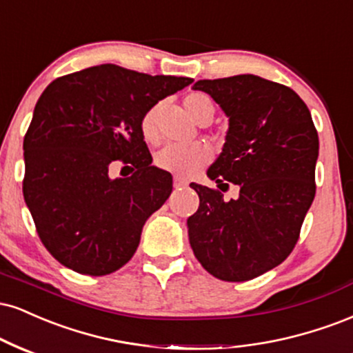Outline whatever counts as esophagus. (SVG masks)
Wrapping results in <instances>:
<instances>
[{"instance_id":"1","label":"esophagus","mask_w":353,"mask_h":353,"mask_svg":"<svg viewBox=\"0 0 353 353\" xmlns=\"http://www.w3.org/2000/svg\"><path fill=\"white\" fill-rule=\"evenodd\" d=\"M184 185H188V181L182 179V177H179V176L174 177V188L179 189V188H184Z\"/></svg>"}]
</instances>
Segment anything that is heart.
<instances>
[{
	"mask_svg": "<svg viewBox=\"0 0 353 353\" xmlns=\"http://www.w3.org/2000/svg\"><path fill=\"white\" fill-rule=\"evenodd\" d=\"M185 112L189 117L199 123V125H209L215 114V105L209 97L203 93H190L184 100ZM161 105H154L143 114L139 123L143 139L150 144H158L161 139L158 118ZM210 148L203 143H194L188 146H177V144H168L163 150L156 152L154 163L159 169L179 176L182 179L192 177L202 165L210 161Z\"/></svg>",
	"mask_w": 353,
	"mask_h": 353,
	"instance_id": "1",
	"label": "heart"
}]
</instances>
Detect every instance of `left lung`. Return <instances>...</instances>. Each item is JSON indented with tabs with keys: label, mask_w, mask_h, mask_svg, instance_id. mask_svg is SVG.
<instances>
[{
	"label": "left lung",
	"mask_w": 353,
	"mask_h": 353,
	"mask_svg": "<svg viewBox=\"0 0 353 353\" xmlns=\"http://www.w3.org/2000/svg\"><path fill=\"white\" fill-rule=\"evenodd\" d=\"M228 118L223 150L207 176L236 199L192 182L199 210L188 219L199 263L222 281H248L290 256L316 195L319 138L290 87L258 75L199 80Z\"/></svg>",
	"instance_id": "left-lung-1"
}]
</instances>
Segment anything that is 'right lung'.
<instances>
[{"label":"right lung","mask_w":353,"mask_h":353,"mask_svg":"<svg viewBox=\"0 0 353 353\" xmlns=\"http://www.w3.org/2000/svg\"><path fill=\"white\" fill-rule=\"evenodd\" d=\"M192 82L101 63L42 92L24 136L23 194L41 241L61 265L103 276L131 260L143 225L172 192L171 174L151 165L139 123ZM114 163L134 174L113 180Z\"/></svg>","instance_id":"add662e5"}]
</instances>
